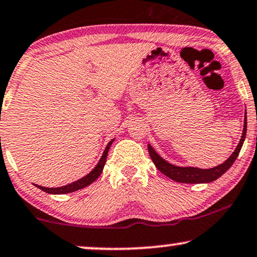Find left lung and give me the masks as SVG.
I'll list each match as a JSON object with an SVG mask.
<instances>
[{"instance_id": "obj_1", "label": "left lung", "mask_w": 257, "mask_h": 257, "mask_svg": "<svg viewBox=\"0 0 257 257\" xmlns=\"http://www.w3.org/2000/svg\"><path fill=\"white\" fill-rule=\"evenodd\" d=\"M244 124H243V132H242V136L240 142H238L237 147H236L234 153L224 161L223 163L218 164V166L214 167V168L209 169H201L196 168V167H180L175 166V164L169 163L163 157H161L159 154L155 152L152 145H148V152L149 155L152 157L154 164L156 168L160 170L161 173L164 174L167 177L172 179L173 181L180 183H209L213 181L217 180L221 177L227 170L232 166L235 160L237 159L240 150L243 146L245 135H247V110H245L244 116Z\"/></svg>"}]
</instances>
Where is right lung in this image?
Segmentation results:
<instances>
[{
    "label": "right lung",
    "instance_id": "1",
    "mask_svg": "<svg viewBox=\"0 0 257 257\" xmlns=\"http://www.w3.org/2000/svg\"><path fill=\"white\" fill-rule=\"evenodd\" d=\"M115 139H112L111 141H109V143L105 147L103 154H102L100 161H98V163L95 166V168L91 170L90 173L87 174V175L82 177V179L75 181L73 183H69L67 184V186H62V187H57V188H47V187H42V186H39V184H34V186L39 188V189L46 191L48 194H54V195H59V194H69V193H73V191H76V190H80L82 188L89 186V184H91L94 182L95 180H97V177L101 175L102 172H103V168H104V164H105V161H107V155H108V152H109V148H110L111 143L114 142Z\"/></svg>",
    "mask_w": 257,
    "mask_h": 257
}]
</instances>
